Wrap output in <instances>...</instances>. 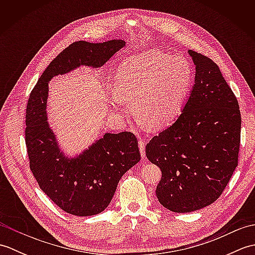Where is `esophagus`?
Returning a JSON list of instances; mask_svg holds the SVG:
<instances>
[{
    "label": "esophagus",
    "mask_w": 255,
    "mask_h": 255,
    "mask_svg": "<svg viewBox=\"0 0 255 255\" xmlns=\"http://www.w3.org/2000/svg\"><path fill=\"white\" fill-rule=\"evenodd\" d=\"M139 149H140V153H141L142 159L145 158V141L143 139L139 140Z\"/></svg>",
    "instance_id": "obj_1"
}]
</instances>
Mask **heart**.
<instances>
[{
  "label": "heart",
  "instance_id": "heart-1",
  "mask_svg": "<svg viewBox=\"0 0 255 255\" xmlns=\"http://www.w3.org/2000/svg\"><path fill=\"white\" fill-rule=\"evenodd\" d=\"M193 68L186 58L159 50L129 57L119 64L114 77L117 93L114 108L121 114L127 101L142 122L155 128L169 126L180 115L193 82Z\"/></svg>",
  "mask_w": 255,
  "mask_h": 255
}]
</instances>
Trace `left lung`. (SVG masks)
<instances>
[{
    "label": "left lung",
    "instance_id": "1",
    "mask_svg": "<svg viewBox=\"0 0 255 255\" xmlns=\"http://www.w3.org/2000/svg\"><path fill=\"white\" fill-rule=\"evenodd\" d=\"M196 66L194 88L181 115L145 147L162 176L156 186L161 205L191 213L213 204L239 163L241 113L219 67L189 50Z\"/></svg>",
    "mask_w": 255,
    "mask_h": 255
}]
</instances>
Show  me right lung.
Wrapping results in <instances>:
<instances>
[{
    "label": "right lung",
    "mask_w": 255,
    "mask_h": 255,
    "mask_svg": "<svg viewBox=\"0 0 255 255\" xmlns=\"http://www.w3.org/2000/svg\"><path fill=\"white\" fill-rule=\"evenodd\" d=\"M125 46L124 40L99 44L75 41L53 59L32 89L26 106L25 142L38 185L58 207L74 216L102 213L118 182L141 159L132 132L105 133L80 158L67 160L46 122L48 82L79 66L101 67Z\"/></svg>",
    "instance_id": "add662e5"
}]
</instances>
